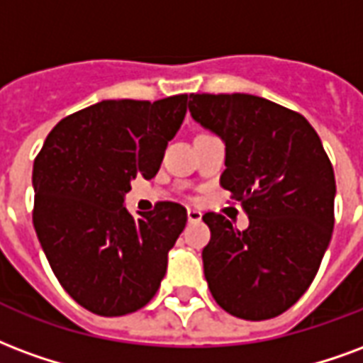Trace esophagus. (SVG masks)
Segmentation results:
<instances>
[{
  "label": "esophagus",
  "instance_id": "1",
  "mask_svg": "<svg viewBox=\"0 0 363 363\" xmlns=\"http://www.w3.org/2000/svg\"><path fill=\"white\" fill-rule=\"evenodd\" d=\"M201 218H203V214H201L199 211H195V208H189V211H187V220L193 222V224H195V222H201Z\"/></svg>",
  "mask_w": 363,
  "mask_h": 363
}]
</instances>
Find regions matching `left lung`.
<instances>
[{
    "label": "left lung",
    "mask_w": 363,
    "mask_h": 363,
    "mask_svg": "<svg viewBox=\"0 0 363 363\" xmlns=\"http://www.w3.org/2000/svg\"><path fill=\"white\" fill-rule=\"evenodd\" d=\"M193 120L226 143L220 185L242 203L238 230L205 213L208 290L230 315L263 321L284 313L315 279L335 228V172L301 113L253 94H191Z\"/></svg>",
    "instance_id": "8db88e82"
}]
</instances>
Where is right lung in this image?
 Segmentation results:
<instances>
[{"label":"right lung","mask_w":363,"mask_h":363,"mask_svg":"<svg viewBox=\"0 0 363 363\" xmlns=\"http://www.w3.org/2000/svg\"><path fill=\"white\" fill-rule=\"evenodd\" d=\"M187 106V94L102 100L63 118L34 158L36 236L63 290L96 315L133 313L160 288L187 211L160 201L133 218L123 195L155 178Z\"/></svg>","instance_id":"obj_1"}]
</instances>
